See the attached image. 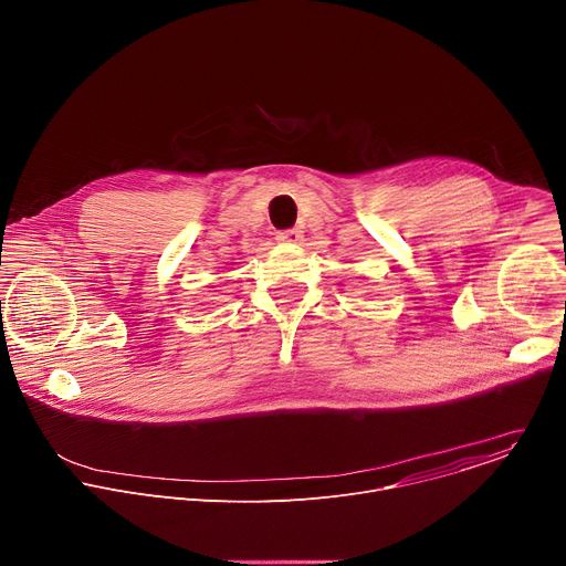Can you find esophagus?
<instances>
[{
	"mask_svg": "<svg viewBox=\"0 0 566 566\" xmlns=\"http://www.w3.org/2000/svg\"><path fill=\"white\" fill-rule=\"evenodd\" d=\"M275 239L282 241V244H300V241H302V230L300 228H289V230L277 232Z\"/></svg>",
	"mask_w": 566,
	"mask_h": 566,
	"instance_id": "esophagus-1",
	"label": "esophagus"
}]
</instances>
